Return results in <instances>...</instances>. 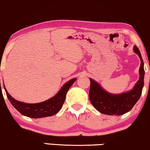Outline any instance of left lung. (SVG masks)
<instances>
[{"label": "left lung", "mask_w": 150, "mask_h": 150, "mask_svg": "<svg viewBox=\"0 0 150 150\" xmlns=\"http://www.w3.org/2000/svg\"><path fill=\"white\" fill-rule=\"evenodd\" d=\"M134 52L139 56L141 66L139 68V79L131 90L119 94H111L105 90L100 85L92 79L89 97L91 103L101 113L107 115H122L132 110L139 100L144 86V63L139 48L134 45Z\"/></svg>", "instance_id": "left-lung-1"}]
</instances>
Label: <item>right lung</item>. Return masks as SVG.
<instances>
[{
  "label": "right lung",
  "instance_id": "obj_1",
  "mask_svg": "<svg viewBox=\"0 0 150 150\" xmlns=\"http://www.w3.org/2000/svg\"><path fill=\"white\" fill-rule=\"evenodd\" d=\"M76 80V78L69 80L62 86L61 89L53 97L38 103H26L16 100L7 92L5 85L4 88L9 102L14 107L16 110H18L21 114L28 117L39 118L53 116L61 110L65 101L68 89L74 84Z\"/></svg>",
  "mask_w": 150,
  "mask_h": 150
}]
</instances>
